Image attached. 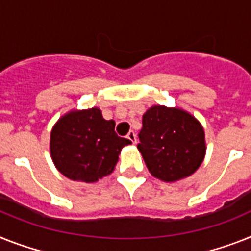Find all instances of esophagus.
<instances>
[{
	"label": "esophagus",
	"mask_w": 251,
	"mask_h": 251,
	"mask_svg": "<svg viewBox=\"0 0 251 251\" xmlns=\"http://www.w3.org/2000/svg\"><path fill=\"white\" fill-rule=\"evenodd\" d=\"M127 138L130 141V142H132V144H136V142H137V138H136V133H134L133 130H129V132H128Z\"/></svg>",
	"instance_id": "34e87169"
}]
</instances>
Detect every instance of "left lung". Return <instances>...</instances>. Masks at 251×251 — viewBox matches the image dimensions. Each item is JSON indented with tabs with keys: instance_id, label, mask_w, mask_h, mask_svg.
<instances>
[{
	"instance_id": "left-lung-1",
	"label": "left lung",
	"mask_w": 251,
	"mask_h": 251,
	"mask_svg": "<svg viewBox=\"0 0 251 251\" xmlns=\"http://www.w3.org/2000/svg\"><path fill=\"white\" fill-rule=\"evenodd\" d=\"M138 150L154 177L175 182L200 167L205 155L204 129L188 113L165 106L150 107L142 117Z\"/></svg>"
}]
</instances>
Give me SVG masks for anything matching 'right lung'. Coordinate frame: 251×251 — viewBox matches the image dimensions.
I'll return each mask as SVG.
<instances>
[{"label":"right lung","mask_w":251,"mask_h":251,"mask_svg":"<svg viewBox=\"0 0 251 251\" xmlns=\"http://www.w3.org/2000/svg\"><path fill=\"white\" fill-rule=\"evenodd\" d=\"M114 121H105L100 109L72 111L51 132V155L60 173L74 181L96 182L110 175L128 138L115 133Z\"/></svg>","instance_id":"add662e5"}]
</instances>
